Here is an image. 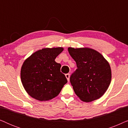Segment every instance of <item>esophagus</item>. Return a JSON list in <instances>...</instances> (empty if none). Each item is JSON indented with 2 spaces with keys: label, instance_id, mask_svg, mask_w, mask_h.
<instances>
[{
  "label": "esophagus",
  "instance_id": "1",
  "mask_svg": "<svg viewBox=\"0 0 128 128\" xmlns=\"http://www.w3.org/2000/svg\"><path fill=\"white\" fill-rule=\"evenodd\" d=\"M65 76H66V78H67L68 81L69 82V78H70V74H69V73H67V74H66Z\"/></svg>",
  "mask_w": 128,
  "mask_h": 128
}]
</instances>
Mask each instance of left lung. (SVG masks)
<instances>
[{
	"instance_id": "obj_1",
	"label": "left lung",
	"mask_w": 128,
	"mask_h": 128,
	"mask_svg": "<svg viewBox=\"0 0 128 128\" xmlns=\"http://www.w3.org/2000/svg\"><path fill=\"white\" fill-rule=\"evenodd\" d=\"M68 51L78 68L70 77L75 93L85 102L100 98L111 83V70L108 62L92 49L70 47Z\"/></svg>"
}]
</instances>
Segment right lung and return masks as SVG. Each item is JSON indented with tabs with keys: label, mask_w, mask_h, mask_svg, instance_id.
Masks as SVG:
<instances>
[{
	"label": "right lung",
	"mask_w": 128,
	"mask_h": 128,
	"mask_svg": "<svg viewBox=\"0 0 128 128\" xmlns=\"http://www.w3.org/2000/svg\"><path fill=\"white\" fill-rule=\"evenodd\" d=\"M64 49L44 48L34 52L24 61L21 80L28 94L39 101H48L59 94L68 82L60 72L61 64L55 59Z\"/></svg>",
	"instance_id": "obj_1"
}]
</instances>
